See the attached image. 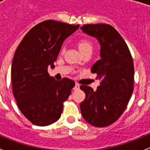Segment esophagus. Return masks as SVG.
Here are the masks:
<instances>
[{
    "label": "esophagus",
    "instance_id": "obj_1",
    "mask_svg": "<svg viewBox=\"0 0 150 150\" xmlns=\"http://www.w3.org/2000/svg\"><path fill=\"white\" fill-rule=\"evenodd\" d=\"M79 86H80L79 84H78V83H75V87L73 88V89H74L75 91H76V90H78V89H79Z\"/></svg>",
    "mask_w": 150,
    "mask_h": 150
}]
</instances>
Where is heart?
<instances>
[{
  "instance_id": "b5f03b06",
  "label": "heart",
  "mask_w": 150,
  "mask_h": 150,
  "mask_svg": "<svg viewBox=\"0 0 150 150\" xmlns=\"http://www.w3.org/2000/svg\"><path fill=\"white\" fill-rule=\"evenodd\" d=\"M78 47L79 49L82 53H84L88 50H93V43L89 40L86 38H82L80 39L78 41Z\"/></svg>"
}]
</instances>
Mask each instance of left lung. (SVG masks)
<instances>
[{"instance_id": "8db88e82", "label": "left lung", "mask_w": 150, "mask_h": 150, "mask_svg": "<svg viewBox=\"0 0 150 150\" xmlns=\"http://www.w3.org/2000/svg\"><path fill=\"white\" fill-rule=\"evenodd\" d=\"M81 29L96 37L100 44L101 59L91 68L100 86L93 91L82 85L86 93L80 109L83 118L95 127L114 123L128 106L134 89V63L125 41L110 25L86 24Z\"/></svg>"}]
</instances>
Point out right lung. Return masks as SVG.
I'll return each instance as SVG.
<instances>
[{
	"instance_id": "add662e5",
	"label": "right lung",
	"mask_w": 150,
	"mask_h": 150,
	"mask_svg": "<svg viewBox=\"0 0 150 150\" xmlns=\"http://www.w3.org/2000/svg\"><path fill=\"white\" fill-rule=\"evenodd\" d=\"M79 27L46 20L33 27L15 50L11 71L13 94L22 114L35 125L57 121L75 86L68 78L58 81L50 76L47 68L54 67L63 42Z\"/></svg>"
}]
</instances>
